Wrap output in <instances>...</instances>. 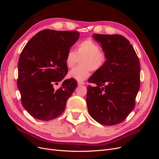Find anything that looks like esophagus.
Returning <instances> with one entry per match:
<instances>
[{
    "instance_id": "obj_1",
    "label": "esophagus",
    "mask_w": 159,
    "mask_h": 159,
    "mask_svg": "<svg viewBox=\"0 0 159 159\" xmlns=\"http://www.w3.org/2000/svg\"><path fill=\"white\" fill-rule=\"evenodd\" d=\"M78 85H85V82H84V81H78Z\"/></svg>"
}]
</instances>
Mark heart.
I'll return each instance as SVG.
<instances>
[{
  "mask_svg": "<svg viewBox=\"0 0 159 159\" xmlns=\"http://www.w3.org/2000/svg\"><path fill=\"white\" fill-rule=\"evenodd\" d=\"M80 60L81 66L71 70L68 74L70 78L81 81L87 79L91 70L98 71L102 68L107 60L103 51L100 50L99 45L91 38L80 42L77 50H69L67 52L65 63L68 68H72Z\"/></svg>",
  "mask_w": 159,
  "mask_h": 159,
  "instance_id": "b5f03b06",
  "label": "heart"
}]
</instances>
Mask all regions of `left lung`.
Returning a JSON list of instances; mask_svg holds the SVG:
<instances>
[{"mask_svg":"<svg viewBox=\"0 0 159 159\" xmlns=\"http://www.w3.org/2000/svg\"><path fill=\"white\" fill-rule=\"evenodd\" d=\"M107 60L91 76L87 102L89 115L99 123L111 126L123 122L135 105L140 88V62L129 41L119 34H93Z\"/></svg>","mask_w":159,"mask_h":159,"instance_id":"obj_1","label":"left lung"}]
</instances>
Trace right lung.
Returning <instances> with one entry per match:
<instances>
[{"instance_id":"obj_1","label":"right lung","mask_w":159,"mask_h":159,"mask_svg":"<svg viewBox=\"0 0 159 159\" xmlns=\"http://www.w3.org/2000/svg\"><path fill=\"white\" fill-rule=\"evenodd\" d=\"M77 31L46 29L32 37L24 48L18 64L17 86L22 106L33 117L54 119L64 112L68 98L78 86L74 79L66 80L67 52L78 40Z\"/></svg>"}]
</instances>
